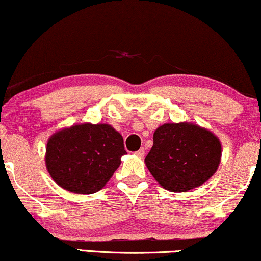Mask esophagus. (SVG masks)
Masks as SVG:
<instances>
[{
  "label": "esophagus",
  "instance_id": "1",
  "mask_svg": "<svg viewBox=\"0 0 261 261\" xmlns=\"http://www.w3.org/2000/svg\"><path fill=\"white\" fill-rule=\"evenodd\" d=\"M145 148H143V147H141L140 149H139V151H137L136 152V154L137 155H139V157H143V155H145Z\"/></svg>",
  "mask_w": 261,
  "mask_h": 261
}]
</instances>
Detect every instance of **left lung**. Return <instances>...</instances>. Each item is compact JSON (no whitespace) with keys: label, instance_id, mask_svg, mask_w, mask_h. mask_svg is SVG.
<instances>
[{"label":"left lung","instance_id":"left-lung-1","mask_svg":"<svg viewBox=\"0 0 261 261\" xmlns=\"http://www.w3.org/2000/svg\"><path fill=\"white\" fill-rule=\"evenodd\" d=\"M221 161V142L195 124H164L154 131L146 166L164 189L184 193L207 181Z\"/></svg>","mask_w":261,"mask_h":261}]
</instances>
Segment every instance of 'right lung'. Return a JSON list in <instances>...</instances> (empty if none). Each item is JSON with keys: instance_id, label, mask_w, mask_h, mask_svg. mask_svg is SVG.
Returning <instances> with one entry per match:
<instances>
[{"instance_id": "obj_1", "label": "right lung", "mask_w": 261, "mask_h": 261, "mask_svg": "<svg viewBox=\"0 0 261 261\" xmlns=\"http://www.w3.org/2000/svg\"><path fill=\"white\" fill-rule=\"evenodd\" d=\"M126 154L122 136L107 124L74 125L47 141L46 168L56 184L76 194L99 191Z\"/></svg>"}]
</instances>
